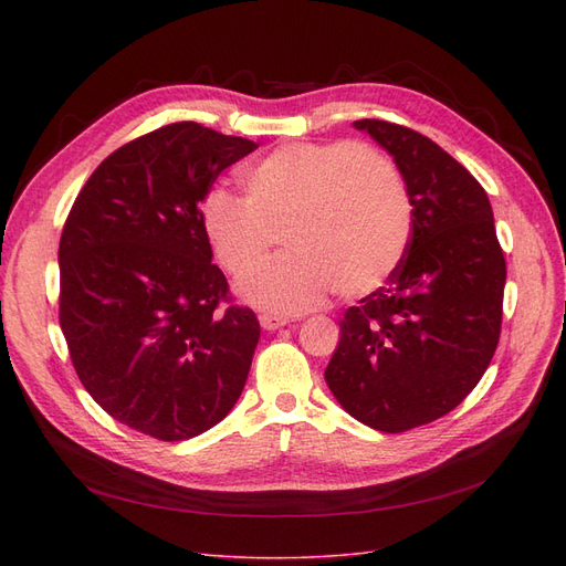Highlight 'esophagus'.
<instances>
[{
	"label": "esophagus",
	"instance_id": "34e87169",
	"mask_svg": "<svg viewBox=\"0 0 566 566\" xmlns=\"http://www.w3.org/2000/svg\"><path fill=\"white\" fill-rule=\"evenodd\" d=\"M260 323L264 331H279V328H283V325L290 323V318L279 316V314H260Z\"/></svg>",
	"mask_w": 566,
	"mask_h": 566
}]
</instances>
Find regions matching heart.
Here are the masks:
<instances>
[{
    "label": "heart",
    "instance_id": "1",
    "mask_svg": "<svg viewBox=\"0 0 566 566\" xmlns=\"http://www.w3.org/2000/svg\"><path fill=\"white\" fill-rule=\"evenodd\" d=\"M243 188L245 198L212 188L200 229L231 276H245L275 233L284 235L289 252L238 285L243 300L269 312H310L335 290L370 293L399 266L413 233L397 165L354 142L273 148L248 167Z\"/></svg>",
    "mask_w": 566,
    "mask_h": 566
}]
</instances>
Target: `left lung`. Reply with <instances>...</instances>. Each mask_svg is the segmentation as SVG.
Here are the masks:
<instances>
[{"label": "left lung", "mask_w": 566, "mask_h": 566, "mask_svg": "<svg viewBox=\"0 0 566 566\" xmlns=\"http://www.w3.org/2000/svg\"><path fill=\"white\" fill-rule=\"evenodd\" d=\"M397 163L413 233L387 285L349 306L325 368L349 416L387 434L432 422L468 397L499 347L505 256L489 196L420 132L356 119Z\"/></svg>", "instance_id": "left-lung-1"}]
</instances>
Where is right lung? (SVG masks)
I'll use <instances>...</instances> for the list:
<instances>
[{"label": "right lung", "mask_w": 566, "mask_h": 566, "mask_svg": "<svg viewBox=\"0 0 566 566\" xmlns=\"http://www.w3.org/2000/svg\"><path fill=\"white\" fill-rule=\"evenodd\" d=\"M256 148L198 123L119 146L82 186L59 245V321L80 382L160 441L210 430L241 397L260 321L233 304L200 202Z\"/></svg>", "instance_id": "obj_1"}]
</instances>
